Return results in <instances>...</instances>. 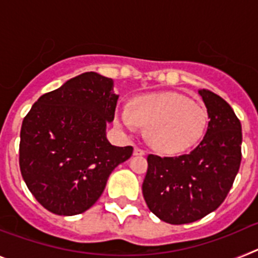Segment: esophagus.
Wrapping results in <instances>:
<instances>
[{"mask_svg": "<svg viewBox=\"0 0 258 258\" xmlns=\"http://www.w3.org/2000/svg\"><path fill=\"white\" fill-rule=\"evenodd\" d=\"M145 154H146V151L145 150L141 149V147H134V155H141V156H142V155H145Z\"/></svg>", "mask_w": 258, "mask_h": 258, "instance_id": "34e87169", "label": "esophagus"}]
</instances>
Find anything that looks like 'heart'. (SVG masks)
<instances>
[{"label":"heart","mask_w":258,"mask_h":258,"mask_svg":"<svg viewBox=\"0 0 258 258\" xmlns=\"http://www.w3.org/2000/svg\"><path fill=\"white\" fill-rule=\"evenodd\" d=\"M208 113L200 104L179 93H157L136 97L131 109L117 115V126L131 134L147 127L146 140L161 154H179L192 149L204 137Z\"/></svg>","instance_id":"heart-1"}]
</instances>
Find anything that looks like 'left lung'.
Wrapping results in <instances>:
<instances>
[{
  "label": "left lung",
  "mask_w": 258,
  "mask_h": 258,
  "mask_svg": "<svg viewBox=\"0 0 258 258\" xmlns=\"http://www.w3.org/2000/svg\"><path fill=\"white\" fill-rule=\"evenodd\" d=\"M209 122L202 142L181 156H147L142 184L150 211L161 221L183 225L206 217L226 199L241 161V124L230 104L199 90Z\"/></svg>",
  "instance_id": "obj_1"
}]
</instances>
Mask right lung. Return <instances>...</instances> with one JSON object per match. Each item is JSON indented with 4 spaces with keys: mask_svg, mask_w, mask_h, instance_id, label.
Returning <instances> with one entry per match:
<instances>
[{
    "mask_svg": "<svg viewBox=\"0 0 258 258\" xmlns=\"http://www.w3.org/2000/svg\"><path fill=\"white\" fill-rule=\"evenodd\" d=\"M118 95L113 80L85 72L41 95L23 120L19 165L41 206L59 216L88 211L133 147L108 142Z\"/></svg>",
    "mask_w": 258,
    "mask_h": 258,
    "instance_id": "add662e5",
    "label": "right lung"
}]
</instances>
